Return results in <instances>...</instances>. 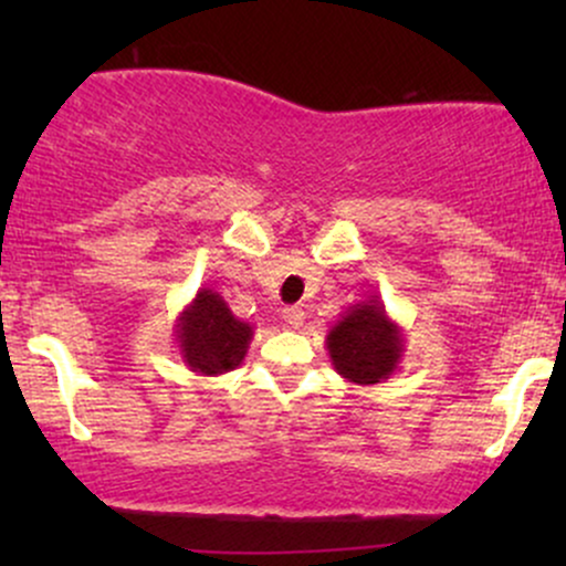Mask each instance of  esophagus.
<instances>
[{
    "instance_id": "1",
    "label": "esophagus",
    "mask_w": 566,
    "mask_h": 566,
    "mask_svg": "<svg viewBox=\"0 0 566 566\" xmlns=\"http://www.w3.org/2000/svg\"><path fill=\"white\" fill-rule=\"evenodd\" d=\"M282 319L287 322V327L297 329L303 324V319H305V311L301 308V305H290V308L282 311Z\"/></svg>"
}]
</instances>
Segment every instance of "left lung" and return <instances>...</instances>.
<instances>
[{
  "label": "left lung",
  "mask_w": 566,
  "mask_h": 566,
  "mask_svg": "<svg viewBox=\"0 0 566 566\" xmlns=\"http://www.w3.org/2000/svg\"><path fill=\"white\" fill-rule=\"evenodd\" d=\"M335 373L354 386H378L391 378L405 356V335L380 297L348 305L327 333Z\"/></svg>",
  "instance_id": "left-lung-1"
}]
</instances>
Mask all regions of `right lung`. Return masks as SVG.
<instances>
[{
    "label": "right lung",
    "instance_id": "right-lung-1",
    "mask_svg": "<svg viewBox=\"0 0 566 566\" xmlns=\"http://www.w3.org/2000/svg\"><path fill=\"white\" fill-rule=\"evenodd\" d=\"M175 340L191 373L216 378L242 365L252 327L233 316L216 290L201 287L175 319Z\"/></svg>",
    "mask_w": 566,
    "mask_h": 566
}]
</instances>
